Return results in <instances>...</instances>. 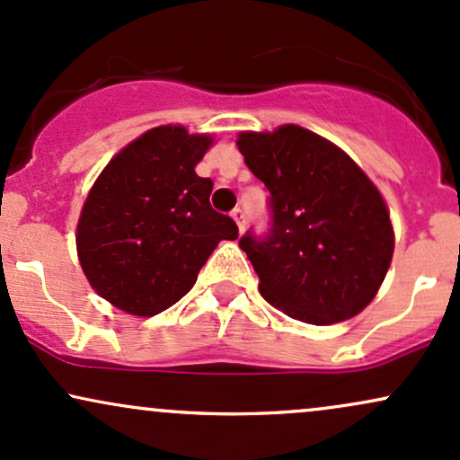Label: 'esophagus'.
<instances>
[{"label":"esophagus","mask_w":460,"mask_h":460,"mask_svg":"<svg viewBox=\"0 0 460 460\" xmlns=\"http://www.w3.org/2000/svg\"><path fill=\"white\" fill-rule=\"evenodd\" d=\"M232 219L236 221V226H239L241 232L245 230V213H243V208H234V210H232Z\"/></svg>","instance_id":"obj_1"}]
</instances>
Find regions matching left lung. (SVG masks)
<instances>
[{
    "label": "left lung",
    "instance_id": "8db88e82",
    "mask_svg": "<svg viewBox=\"0 0 460 460\" xmlns=\"http://www.w3.org/2000/svg\"><path fill=\"white\" fill-rule=\"evenodd\" d=\"M245 164L270 190V230L241 250L261 296L299 322L328 326L363 311L394 256L383 195L337 146L299 126L243 132Z\"/></svg>",
    "mask_w": 460,
    "mask_h": 460
}]
</instances>
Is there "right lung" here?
Returning <instances> with one entry per match:
<instances>
[{
	"instance_id": "obj_1",
	"label": "right lung",
	"mask_w": 460,
	"mask_h": 460,
	"mask_svg": "<svg viewBox=\"0 0 460 460\" xmlns=\"http://www.w3.org/2000/svg\"><path fill=\"white\" fill-rule=\"evenodd\" d=\"M210 137L161 126L132 141L93 184L77 256L91 287L121 311L152 317L187 296L219 241L239 236L199 178Z\"/></svg>"
}]
</instances>
